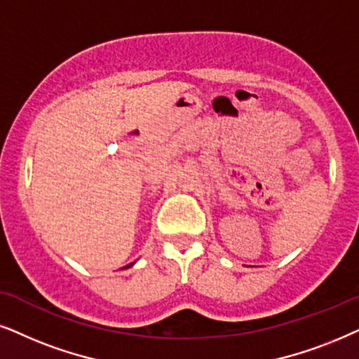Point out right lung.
I'll return each mask as SVG.
<instances>
[{
    "mask_svg": "<svg viewBox=\"0 0 359 359\" xmlns=\"http://www.w3.org/2000/svg\"><path fill=\"white\" fill-rule=\"evenodd\" d=\"M130 266H131V264H130ZM126 267H128V266H126Z\"/></svg>",
    "mask_w": 359,
    "mask_h": 359,
    "instance_id": "1",
    "label": "right lung"
}]
</instances>
